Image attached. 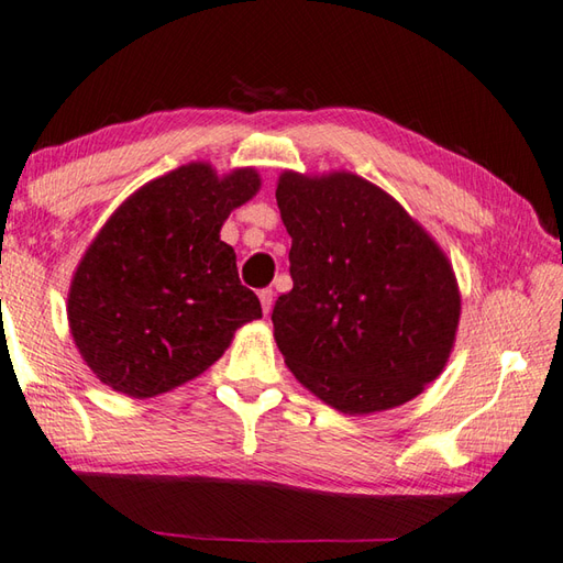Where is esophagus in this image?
I'll list each match as a JSON object with an SVG mask.
<instances>
[{"mask_svg":"<svg viewBox=\"0 0 563 563\" xmlns=\"http://www.w3.org/2000/svg\"><path fill=\"white\" fill-rule=\"evenodd\" d=\"M260 303H262V311H265V316H269L272 303H274V291L272 289H262L260 291Z\"/></svg>","mask_w":563,"mask_h":563,"instance_id":"esophagus-1","label":"esophagus"}]
</instances>
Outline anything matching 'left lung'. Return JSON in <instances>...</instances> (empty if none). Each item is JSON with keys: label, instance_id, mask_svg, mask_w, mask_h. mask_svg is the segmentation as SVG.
<instances>
[{"label": "left lung", "instance_id": "8db88e82", "mask_svg": "<svg viewBox=\"0 0 563 563\" xmlns=\"http://www.w3.org/2000/svg\"><path fill=\"white\" fill-rule=\"evenodd\" d=\"M294 289L274 340L296 382L345 416L408 404L442 372L462 294L450 257L391 194L347 169H284Z\"/></svg>", "mask_w": 563, "mask_h": 563}]
</instances>
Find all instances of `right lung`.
<instances>
[{
  "label": "right lung",
  "mask_w": 563,
  "mask_h": 563,
  "mask_svg": "<svg viewBox=\"0 0 563 563\" xmlns=\"http://www.w3.org/2000/svg\"><path fill=\"white\" fill-rule=\"evenodd\" d=\"M262 187L255 167L187 163L135 189L85 250L67 323L85 364L129 398L191 382L262 318L221 240L225 218Z\"/></svg>",
  "instance_id": "obj_1"
}]
</instances>
